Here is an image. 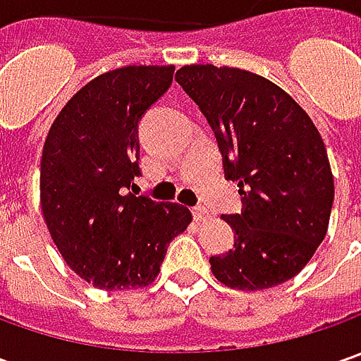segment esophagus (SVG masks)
I'll return each instance as SVG.
<instances>
[{"instance_id": "1", "label": "esophagus", "mask_w": 361, "mask_h": 361, "mask_svg": "<svg viewBox=\"0 0 361 361\" xmlns=\"http://www.w3.org/2000/svg\"><path fill=\"white\" fill-rule=\"evenodd\" d=\"M192 216H195V221L202 223V221L209 219V211H207L204 207H192Z\"/></svg>"}]
</instances>
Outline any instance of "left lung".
Returning <instances> with one entry per match:
<instances>
[{
    "instance_id": "obj_1",
    "label": "left lung",
    "mask_w": 361,
    "mask_h": 361,
    "mask_svg": "<svg viewBox=\"0 0 361 361\" xmlns=\"http://www.w3.org/2000/svg\"><path fill=\"white\" fill-rule=\"evenodd\" d=\"M176 82L215 132L243 211L225 215L237 239L211 257L221 283L243 291L281 285L324 241L334 204L326 145L307 112L277 84L239 68L183 66Z\"/></svg>"
}]
</instances>
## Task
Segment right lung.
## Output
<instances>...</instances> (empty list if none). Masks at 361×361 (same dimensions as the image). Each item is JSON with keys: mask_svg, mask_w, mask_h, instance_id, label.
<instances>
[{"mask_svg": "<svg viewBox=\"0 0 361 361\" xmlns=\"http://www.w3.org/2000/svg\"><path fill=\"white\" fill-rule=\"evenodd\" d=\"M174 66H126L94 78L48 132L39 199L70 269L98 289L146 287L192 215L128 192L140 176L138 122L173 84Z\"/></svg>", "mask_w": 361, "mask_h": 361, "instance_id": "obj_1", "label": "right lung"}]
</instances>
